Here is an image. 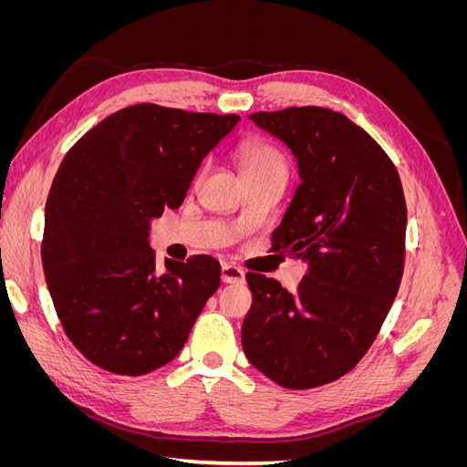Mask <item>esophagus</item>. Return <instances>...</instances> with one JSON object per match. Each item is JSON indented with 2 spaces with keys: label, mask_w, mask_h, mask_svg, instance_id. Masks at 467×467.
<instances>
[{
  "label": "esophagus",
  "mask_w": 467,
  "mask_h": 467,
  "mask_svg": "<svg viewBox=\"0 0 467 467\" xmlns=\"http://www.w3.org/2000/svg\"><path fill=\"white\" fill-rule=\"evenodd\" d=\"M222 280L225 285H237V282L245 280V271L235 265L222 263Z\"/></svg>",
  "instance_id": "1"
}]
</instances>
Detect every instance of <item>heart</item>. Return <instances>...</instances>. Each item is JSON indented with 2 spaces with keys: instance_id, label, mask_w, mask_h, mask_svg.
<instances>
[{
  "instance_id": "heart-1",
  "label": "heart",
  "mask_w": 467,
  "mask_h": 467,
  "mask_svg": "<svg viewBox=\"0 0 467 467\" xmlns=\"http://www.w3.org/2000/svg\"><path fill=\"white\" fill-rule=\"evenodd\" d=\"M239 161H242L244 173L271 167H288L285 153L271 142L259 138L245 140V142L239 146Z\"/></svg>"
}]
</instances>
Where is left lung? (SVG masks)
Returning <instances> with one entry per match:
<instances>
[{
  "mask_svg": "<svg viewBox=\"0 0 467 467\" xmlns=\"http://www.w3.org/2000/svg\"><path fill=\"white\" fill-rule=\"evenodd\" d=\"M298 158L300 187L273 251L307 261L298 290L247 273L242 345L275 384L312 389L350 372L378 337L405 261L407 204L398 169L341 112L288 107L249 117Z\"/></svg>",
  "mask_w": 467,
  "mask_h": 467,
  "instance_id": "obj_1",
  "label": "left lung"
}]
</instances>
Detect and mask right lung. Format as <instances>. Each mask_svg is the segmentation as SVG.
<instances>
[{
    "mask_svg": "<svg viewBox=\"0 0 467 467\" xmlns=\"http://www.w3.org/2000/svg\"><path fill=\"white\" fill-rule=\"evenodd\" d=\"M237 120L140 103L66 153L47 201L42 268L64 333L99 368L142 376L171 362L218 290L220 263L210 255L167 259L155 275L148 237Z\"/></svg>",
    "mask_w": 467,
    "mask_h": 467,
    "instance_id": "obj_1",
    "label": "right lung"
}]
</instances>
